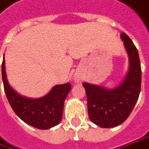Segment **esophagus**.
Wrapping results in <instances>:
<instances>
[{
	"instance_id": "34e87169",
	"label": "esophagus",
	"mask_w": 149,
	"mask_h": 149,
	"mask_svg": "<svg viewBox=\"0 0 149 149\" xmlns=\"http://www.w3.org/2000/svg\"><path fill=\"white\" fill-rule=\"evenodd\" d=\"M74 80L77 81V82H78V81H80V80H81V78H80L78 76H76L74 77Z\"/></svg>"
}]
</instances>
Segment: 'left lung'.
Listing matches in <instances>:
<instances>
[{
	"instance_id": "8db88e82",
	"label": "left lung",
	"mask_w": 149,
	"mask_h": 149,
	"mask_svg": "<svg viewBox=\"0 0 149 149\" xmlns=\"http://www.w3.org/2000/svg\"><path fill=\"white\" fill-rule=\"evenodd\" d=\"M120 37L130 59L125 78L115 89H106L84 82L90 120L101 128L121 125L130 115L141 90V65L139 53L130 38L125 33Z\"/></svg>"
}]
</instances>
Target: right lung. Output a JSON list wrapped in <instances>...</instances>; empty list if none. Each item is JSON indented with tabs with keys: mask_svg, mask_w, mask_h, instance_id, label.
<instances>
[{
	"mask_svg": "<svg viewBox=\"0 0 149 149\" xmlns=\"http://www.w3.org/2000/svg\"><path fill=\"white\" fill-rule=\"evenodd\" d=\"M1 74L7 100L19 118L39 130H48L58 125L63 116L64 100L72 88L69 82L55 86L44 97L30 99L18 94L10 86L6 78L5 59L1 64Z\"/></svg>",
	"mask_w": 149,
	"mask_h": 149,
	"instance_id": "right-lung-1",
	"label": "right lung"
}]
</instances>
